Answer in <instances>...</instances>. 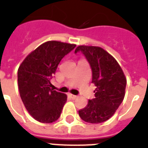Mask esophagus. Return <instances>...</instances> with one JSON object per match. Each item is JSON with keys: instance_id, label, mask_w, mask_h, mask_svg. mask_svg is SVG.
I'll return each instance as SVG.
<instances>
[{"instance_id": "esophagus-1", "label": "esophagus", "mask_w": 148, "mask_h": 148, "mask_svg": "<svg viewBox=\"0 0 148 148\" xmlns=\"http://www.w3.org/2000/svg\"><path fill=\"white\" fill-rule=\"evenodd\" d=\"M69 96L72 99H77V96H76V95H73V94H69Z\"/></svg>"}]
</instances>
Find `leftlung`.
Masks as SVG:
<instances>
[{
	"instance_id": "1",
	"label": "left lung",
	"mask_w": 148,
	"mask_h": 148,
	"mask_svg": "<svg viewBox=\"0 0 148 148\" xmlns=\"http://www.w3.org/2000/svg\"><path fill=\"white\" fill-rule=\"evenodd\" d=\"M92 70V84L96 87L95 99L79 110L82 120L98 124L110 119L119 107L125 95L126 77L116 59L99 46H79Z\"/></svg>"
}]
</instances>
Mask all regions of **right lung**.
Listing matches in <instances>:
<instances>
[{"label": "right lung", "mask_w": 148, "mask_h": 148, "mask_svg": "<svg viewBox=\"0 0 148 148\" xmlns=\"http://www.w3.org/2000/svg\"><path fill=\"white\" fill-rule=\"evenodd\" d=\"M75 46L48 41L31 52L19 65V95L27 112L39 122H54L61 116L67 95L50 88V79L61 59Z\"/></svg>", "instance_id": "right-lung-1"}]
</instances>
